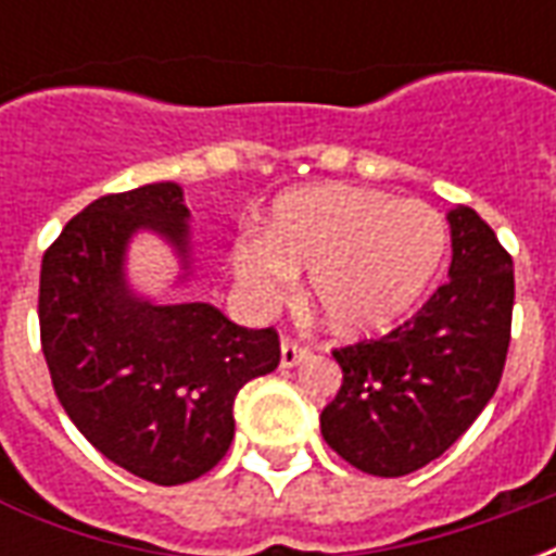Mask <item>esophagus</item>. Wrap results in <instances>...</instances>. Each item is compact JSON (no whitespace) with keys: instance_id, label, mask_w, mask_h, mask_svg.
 Wrapping results in <instances>:
<instances>
[{"instance_id":"obj_1","label":"esophagus","mask_w":556,"mask_h":556,"mask_svg":"<svg viewBox=\"0 0 556 556\" xmlns=\"http://www.w3.org/2000/svg\"><path fill=\"white\" fill-rule=\"evenodd\" d=\"M306 357H309V349H306V345H301L298 339L291 337L282 339V345H279V363H282L286 369L298 366V363L306 361Z\"/></svg>"}]
</instances>
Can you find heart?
I'll use <instances>...</instances> for the list:
<instances>
[{"instance_id":"b5f03b06","label":"heart","mask_w":556,"mask_h":556,"mask_svg":"<svg viewBox=\"0 0 556 556\" xmlns=\"http://www.w3.org/2000/svg\"><path fill=\"white\" fill-rule=\"evenodd\" d=\"M446 253V223L422 202L357 187H313L279 199L265 238L231 247V270L255 306H274L309 270L327 327L372 333L410 313Z\"/></svg>"}]
</instances>
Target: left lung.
Masks as SVG:
<instances>
[{
    "label": "left lung",
    "instance_id": "8db88e82",
    "mask_svg": "<svg viewBox=\"0 0 556 556\" xmlns=\"http://www.w3.org/2000/svg\"><path fill=\"white\" fill-rule=\"evenodd\" d=\"M446 219L450 279L405 325L333 351L342 387L321 410V434L372 477H405L446 453L489 405L506 366L513 255L473 207Z\"/></svg>",
    "mask_w": 556,
    "mask_h": 556
}]
</instances>
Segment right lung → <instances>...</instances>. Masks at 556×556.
<instances>
[{"label":"right lung","mask_w":556,"mask_h":556,"mask_svg":"<svg viewBox=\"0 0 556 556\" xmlns=\"http://www.w3.org/2000/svg\"><path fill=\"white\" fill-rule=\"evenodd\" d=\"M178 184L94 199L41 262V349L62 408L94 450L154 485H181L217 465L235 438V396L279 366L274 327L250 330L211 303H157L127 289L125 253L157 231L184 267Z\"/></svg>","instance_id":"add662e5"}]
</instances>
